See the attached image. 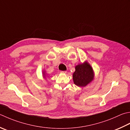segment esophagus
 <instances>
[{
	"instance_id": "obj_1",
	"label": "esophagus",
	"mask_w": 130,
	"mask_h": 130,
	"mask_svg": "<svg viewBox=\"0 0 130 130\" xmlns=\"http://www.w3.org/2000/svg\"><path fill=\"white\" fill-rule=\"evenodd\" d=\"M61 72L62 73H67V71H61Z\"/></svg>"
}]
</instances>
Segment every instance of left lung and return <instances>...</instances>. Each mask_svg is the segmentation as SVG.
Wrapping results in <instances>:
<instances>
[{"label": "left lung", "instance_id": "8db88e82", "mask_svg": "<svg viewBox=\"0 0 130 130\" xmlns=\"http://www.w3.org/2000/svg\"><path fill=\"white\" fill-rule=\"evenodd\" d=\"M73 74V82L78 87H85L93 79L94 72L89 63L85 61L75 67Z\"/></svg>", "mask_w": 130, "mask_h": 130}]
</instances>
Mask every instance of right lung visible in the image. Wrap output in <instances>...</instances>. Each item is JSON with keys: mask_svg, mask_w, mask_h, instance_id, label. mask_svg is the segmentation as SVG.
Masks as SVG:
<instances>
[{"mask_svg": "<svg viewBox=\"0 0 130 130\" xmlns=\"http://www.w3.org/2000/svg\"><path fill=\"white\" fill-rule=\"evenodd\" d=\"M43 77L45 78V72H43Z\"/></svg>", "mask_w": 130, "mask_h": 130, "instance_id": "1", "label": "right lung"}]
</instances>
